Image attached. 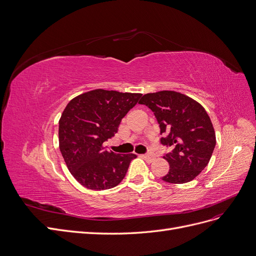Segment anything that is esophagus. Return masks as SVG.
Segmentation results:
<instances>
[{"label":"esophagus","mask_w":256,"mask_h":256,"mask_svg":"<svg viewBox=\"0 0 256 256\" xmlns=\"http://www.w3.org/2000/svg\"><path fill=\"white\" fill-rule=\"evenodd\" d=\"M144 158L146 160V162H152L153 160H155V156L152 154V153H148L146 155H144Z\"/></svg>","instance_id":"esophagus-1"}]
</instances>
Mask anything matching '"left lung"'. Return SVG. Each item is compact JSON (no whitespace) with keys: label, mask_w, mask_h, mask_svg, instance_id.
<instances>
[{"label":"left lung","mask_w":256,"mask_h":256,"mask_svg":"<svg viewBox=\"0 0 256 256\" xmlns=\"http://www.w3.org/2000/svg\"><path fill=\"white\" fill-rule=\"evenodd\" d=\"M154 112L159 123L160 141L172 148L164 158L170 170L162 180L186 184L209 164L216 144L211 119L200 103L174 90L144 94L139 101Z\"/></svg>","instance_id":"1"}]
</instances>
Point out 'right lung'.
Wrapping results in <instances>:
<instances>
[{
  "instance_id": "1",
  "label": "right lung",
  "mask_w": 256,
  "mask_h": 256,
  "mask_svg": "<svg viewBox=\"0 0 256 256\" xmlns=\"http://www.w3.org/2000/svg\"><path fill=\"white\" fill-rule=\"evenodd\" d=\"M141 94L94 90L72 99L59 120V148L70 174L90 190L118 186L135 154H115L103 142L117 133L121 119Z\"/></svg>"
}]
</instances>
